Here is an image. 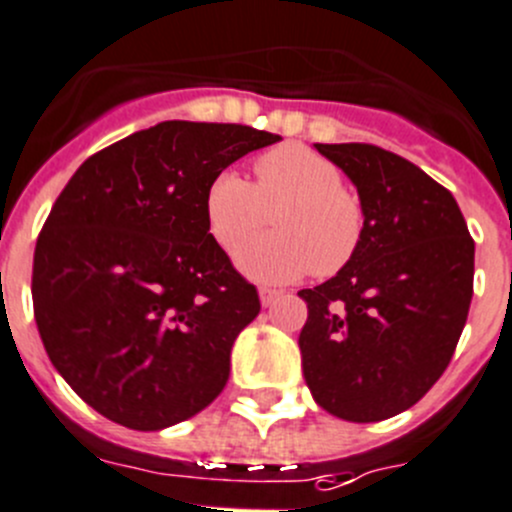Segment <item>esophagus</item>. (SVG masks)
Returning a JSON list of instances; mask_svg holds the SVG:
<instances>
[{"instance_id": "1", "label": "esophagus", "mask_w": 512, "mask_h": 512, "mask_svg": "<svg viewBox=\"0 0 512 512\" xmlns=\"http://www.w3.org/2000/svg\"><path fill=\"white\" fill-rule=\"evenodd\" d=\"M259 296H261V304H264V306H271V304H274L276 299H281V296H284V291H279V289H269V286H261V289H259Z\"/></svg>"}]
</instances>
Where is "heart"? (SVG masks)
I'll return each mask as SVG.
<instances>
[{
  "mask_svg": "<svg viewBox=\"0 0 512 512\" xmlns=\"http://www.w3.org/2000/svg\"><path fill=\"white\" fill-rule=\"evenodd\" d=\"M256 183L223 170L206 191V223L223 251H236L274 216L279 231L246 243L238 266L259 281L342 271L364 238V208L337 163L304 145H281L253 163Z\"/></svg>",
  "mask_w": 512,
  "mask_h": 512,
  "instance_id": "b5f03b06",
  "label": "heart"
}]
</instances>
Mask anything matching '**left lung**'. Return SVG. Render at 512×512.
Masks as SVG:
<instances>
[{
    "mask_svg": "<svg viewBox=\"0 0 512 512\" xmlns=\"http://www.w3.org/2000/svg\"><path fill=\"white\" fill-rule=\"evenodd\" d=\"M357 186L364 238L324 284L301 289L299 334L316 405L349 422L410 410L442 377L467 321L475 241L425 170L367 143H316Z\"/></svg>",
    "mask_w": 512,
    "mask_h": 512,
    "instance_id": "1",
    "label": "left lung"
}]
</instances>
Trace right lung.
Returning a JSON list of instances; mask_svg holds the SVG:
<instances>
[{
	"instance_id": "obj_1",
	"label": "right lung",
	"mask_w": 512,
	"mask_h": 512,
	"mask_svg": "<svg viewBox=\"0 0 512 512\" xmlns=\"http://www.w3.org/2000/svg\"><path fill=\"white\" fill-rule=\"evenodd\" d=\"M276 140L165 120L90 155L60 193L34 248V319L50 362L102 417L163 430L226 387L261 301L208 233L206 191Z\"/></svg>"
}]
</instances>
